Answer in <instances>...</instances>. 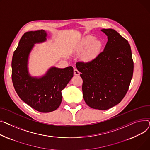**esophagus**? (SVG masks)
<instances>
[{"instance_id": "esophagus-1", "label": "esophagus", "mask_w": 150, "mask_h": 150, "mask_svg": "<svg viewBox=\"0 0 150 150\" xmlns=\"http://www.w3.org/2000/svg\"><path fill=\"white\" fill-rule=\"evenodd\" d=\"M79 74H80V72H79L77 69H74V75L79 76Z\"/></svg>"}]
</instances>
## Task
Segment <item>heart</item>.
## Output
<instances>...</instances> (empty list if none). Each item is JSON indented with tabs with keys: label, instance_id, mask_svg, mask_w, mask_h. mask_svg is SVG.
Segmentation results:
<instances>
[{
	"label": "heart",
	"instance_id": "heart-1",
	"mask_svg": "<svg viewBox=\"0 0 150 150\" xmlns=\"http://www.w3.org/2000/svg\"><path fill=\"white\" fill-rule=\"evenodd\" d=\"M103 43L93 36L83 38L75 46L74 51L77 54H82V58L86 61H91L100 53Z\"/></svg>",
	"mask_w": 150,
	"mask_h": 150
}]
</instances>
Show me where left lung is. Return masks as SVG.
<instances>
[{"label": "left lung", "instance_id": "obj_1", "mask_svg": "<svg viewBox=\"0 0 150 150\" xmlns=\"http://www.w3.org/2000/svg\"><path fill=\"white\" fill-rule=\"evenodd\" d=\"M108 41L94 60L77 62L83 80L85 102L94 109L106 110L119 103L127 94L133 74L134 63L129 44L113 29L101 30Z\"/></svg>", "mask_w": 150, "mask_h": 150}]
</instances>
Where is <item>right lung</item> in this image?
<instances>
[{
    "label": "right lung",
    "mask_w": 150,
    "mask_h": 150,
    "mask_svg": "<svg viewBox=\"0 0 150 150\" xmlns=\"http://www.w3.org/2000/svg\"><path fill=\"white\" fill-rule=\"evenodd\" d=\"M43 30L25 33L14 52L12 59V81L19 98L29 106L41 112L58 108L62 100V91L73 77L71 66L65 68L52 67L41 77H32L28 62L34 44L45 42Z\"/></svg>",
    "instance_id": "1"
}]
</instances>
